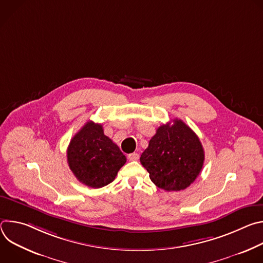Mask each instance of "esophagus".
<instances>
[{
	"label": "esophagus",
	"mask_w": 263,
	"mask_h": 263,
	"mask_svg": "<svg viewBox=\"0 0 263 263\" xmlns=\"http://www.w3.org/2000/svg\"><path fill=\"white\" fill-rule=\"evenodd\" d=\"M128 159L130 161H135V160H138L139 159V154L137 153H131L128 155Z\"/></svg>",
	"instance_id": "34e87169"
}]
</instances>
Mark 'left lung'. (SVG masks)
Returning a JSON list of instances; mask_svg holds the SVG:
<instances>
[{
  "instance_id": "obj_1",
  "label": "left lung",
  "mask_w": 263,
  "mask_h": 263,
  "mask_svg": "<svg viewBox=\"0 0 263 263\" xmlns=\"http://www.w3.org/2000/svg\"><path fill=\"white\" fill-rule=\"evenodd\" d=\"M204 148L197 134L183 121L175 119L160 126L141 154L140 163L149 179L165 192L189 187L202 171Z\"/></svg>"
}]
</instances>
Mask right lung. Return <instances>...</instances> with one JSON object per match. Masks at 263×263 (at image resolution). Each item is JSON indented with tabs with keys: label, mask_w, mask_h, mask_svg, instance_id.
<instances>
[{
	"label": "right lung",
	"mask_w": 263,
	"mask_h": 263,
	"mask_svg": "<svg viewBox=\"0 0 263 263\" xmlns=\"http://www.w3.org/2000/svg\"><path fill=\"white\" fill-rule=\"evenodd\" d=\"M127 158L104 134L102 125L87 122L67 147V163L81 183L100 189L114 181Z\"/></svg>",
	"instance_id": "add662e5"
}]
</instances>
